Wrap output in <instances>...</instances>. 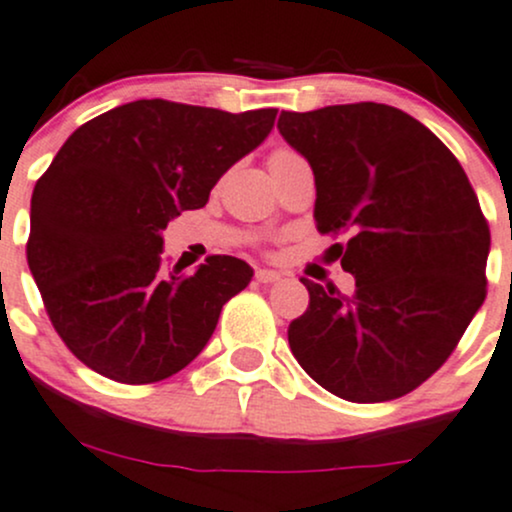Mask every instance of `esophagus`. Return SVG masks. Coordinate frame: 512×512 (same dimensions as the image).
<instances>
[{
    "instance_id": "1",
    "label": "esophagus",
    "mask_w": 512,
    "mask_h": 512,
    "mask_svg": "<svg viewBox=\"0 0 512 512\" xmlns=\"http://www.w3.org/2000/svg\"><path fill=\"white\" fill-rule=\"evenodd\" d=\"M280 278H283V273L271 271V268H256V280H258V283H263V285L278 283Z\"/></svg>"
}]
</instances>
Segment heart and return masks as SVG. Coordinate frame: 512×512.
<instances>
[{"instance_id": "heart-1", "label": "heart", "mask_w": 512, "mask_h": 512, "mask_svg": "<svg viewBox=\"0 0 512 512\" xmlns=\"http://www.w3.org/2000/svg\"><path fill=\"white\" fill-rule=\"evenodd\" d=\"M287 157H297L292 149H275V152L271 154V159H287Z\"/></svg>"}]
</instances>
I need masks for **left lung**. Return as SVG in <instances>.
Wrapping results in <instances>:
<instances>
[{"label":"left lung","instance_id":"left-lung-1","mask_svg":"<svg viewBox=\"0 0 512 512\" xmlns=\"http://www.w3.org/2000/svg\"><path fill=\"white\" fill-rule=\"evenodd\" d=\"M278 130L312 166L319 232H348L336 246L355 275L353 295L302 278L309 307L287 329L292 355L341 399H399L450 358L484 304L479 198L455 154L394 106L283 111Z\"/></svg>","mask_w":512,"mask_h":512}]
</instances>
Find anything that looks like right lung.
Segmentation results:
<instances>
[{"label":"right lung","instance_id":"add662e5","mask_svg":"<svg viewBox=\"0 0 512 512\" xmlns=\"http://www.w3.org/2000/svg\"><path fill=\"white\" fill-rule=\"evenodd\" d=\"M275 108L227 113L142 99L77 128L31 198L26 256L45 312L86 367L123 384L183 370L254 271L210 256L166 271L162 229L273 130Z\"/></svg>","mask_w":512,"mask_h":512}]
</instances>
